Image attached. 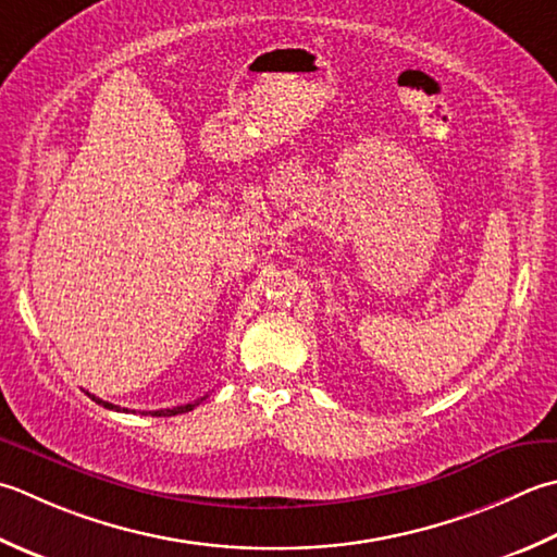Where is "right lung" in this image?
<instances>
[{
	"label": "right lung",
	"instance_id": "add662e5",
	"mask_svg": "<svg viewBox=\"0 0 557 557\" xmlns=\"http://www.w3.org/2000/svg\"><path fill=\"white\" fill-rule=\"evenodd\" d=\"M91 396V394H89ZM96 403H101L103 408H111V410H120V406H113V403H108V400H101V398H96V396H91ZM202 400V398H200ZM200 400H195V403H185V406H178V408H166V410H151L149 416L151 418H171V416H181V412H188V410H193L195 406H198ZM125 410V408H123ZM127 412V410H125ZM141 416H145V412H141Z\"/></svg>",
	"mask_w": 557,
	"mask_h": 557
}]
</instances>
